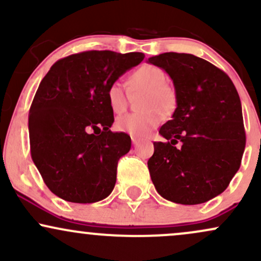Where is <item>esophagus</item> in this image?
<instances>
[{"instance_id": "esophagus-1", "label": "esophagus", "mask_w": 261, "mask_h": 261, "mask_svg": "<svg viewBox=\"0 0 261 261\" xmlns=\"http://www.w3.org/2000/svg\"><path fill=\"white\" fill-rule=\"evenodd\" d=\"M131 141H133L134 146H137V145H139V142H140V140L136 139V137H131Z\"/></svg>"}]
</instances>
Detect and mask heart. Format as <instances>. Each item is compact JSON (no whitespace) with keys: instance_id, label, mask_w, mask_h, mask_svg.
<instances>
[{"instance_id":"obj_1","label":"heart","mask_w":261,"mask_h":261,"mask_svg":"<svg viewBox=\"0 0 261 261\" xmlns=\"http://www.w3.org/2000/svg\"><path fill=\"white\" fill-rule=\"evenodd\" d=\"M167 76L162 68L153 65H143L128 79L131 91L145 92L142 97V113H130L119 116L115 126L121 133L143 137L157 127L163 114L172 113L175 107L174 92L166 85ZM107 99L114 113L125 112L128 104V93L120 82H113L107 91Z\"/></svg>"}]
</instances>
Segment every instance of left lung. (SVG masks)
Segmentation results:
<instances>
[{
	"instance_id": "1",
	"label": "left lung",
	"mask_w": 261,
	"mask_h": 261,
	"mask_svg": "<svg viewBox=\"0 0 261 261\" xmlns=\"http://www.w3.org/2000/svg\"><path fill=\"white\" fill-rule=\"evenodd\" d=\"M148 62L169 74L176 99L172 120L160 130L168 141L154 142L147 162L152 182L172 202L208 201L241 167L245 131L238 92L222 70L191 54L164 53Z\"/></svg>"
}]
</instances>
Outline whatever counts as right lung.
Segmentation results:
<instances>
[{
	"instance_id": "obj_1",
	"label": "right lung",
	"mask_w": 261,
	"mask_h": 261,
	"mask_svg": "<svg viewBox=\"0 0 261 261\" xmlns=\"http://www.w3.org/2000/svg\"><path fill=\"white\" fill-rule=\"evenodd\" d=\"M145 59L142 53L85 51L59 60L41 80L29 110L31 153L46 187L70 202L110 195L127 134L112 133L107 91Z\"/></svg>"
}]
</instances>
